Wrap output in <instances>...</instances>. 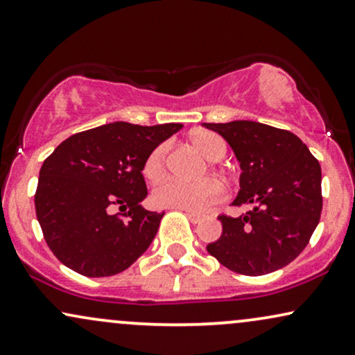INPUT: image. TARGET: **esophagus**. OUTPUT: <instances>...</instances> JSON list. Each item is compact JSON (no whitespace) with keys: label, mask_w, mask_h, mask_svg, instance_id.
Returning a JSON list of instances; mask_svg holds the SVG:
<instances>
[{"label":"esophagus","mask_w":355,"mask_h":355,"mask_svg":"<svg viewBox=\"0 0 355 355\" xmlns=\"http://www.w3.org/2000/svg\"><path fill=\"white\" fill-rule=\"evenodd\" d=\"M186 216L189 217V220L192 222V224H199L200 220H202V216L200 214H196V212H191V211H184Z\"/></svg>","instance_id":"1"}]
</instances>
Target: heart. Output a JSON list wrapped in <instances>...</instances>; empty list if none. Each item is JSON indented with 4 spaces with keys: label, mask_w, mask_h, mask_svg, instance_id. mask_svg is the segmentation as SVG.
Returning <instances> with one entry per match:
<instances>
[{
    "label": "heart",
    "mask_w": 355,
    "mask_h": 355,
    "mask_svg": "<svg viewBox=\"0 0 355 355\" xmlns=\"http://www.w3.org/2000/svg\"><path fill=\"white\" fill-rule=\"evenodd\" d=\"M192 144L212 163H217L225 156V143L220 137L211 131H200L191 138ZM166 153L168 146L159 144L148 155L144 161V176L150 181H157L164 174ZM153 199L157 205L173 209H182L191 212H204L211 205L222 199V187L214 179H200L196 182L181 181L176 178H168L161 181L153 191Z\"/></svg>",
    "instance_id": "b5f03b06"
}]
</instances>
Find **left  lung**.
I'll return each mask as SVG.
<instances>
[{"label":"left lung","mask_w":355,"mask_h":355,"mask_svg":"<svg viewBox=\"0 0 355 355\" xmlns=\"http://www.w3.org/2000/svg\"><path fill=\"white\" fill-rule=\"evenodd\" d=\"M202 125L230 144L240 163V189L232 205H252L239 217H218L222 235L207 252L225 268L248 277L291 263L321 217L318 159L291 131L250 120Z\"/></svg>","instance_id":"8db88e82"}]
</instances>
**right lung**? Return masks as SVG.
Returning <instances> with one entry per match:
<instances>
[{
	"label": "right lung",
	"instance_id": "obj_1",
	"mask_svg": "<svg viewBox=\"0 0 355 355\" xmlns=\"http://www.w3.org/2000/svg\"><path fill=\"white\" fill-rule=\"evenodd\" d=\"M181 128L113 121L72 135L52 151L39 171L34 204L57 260L100 278L121 273L148 250L164 212L141 207L148 196L141 171L148 155Z\"/></svg>",
	"mask_w": 355,
	"mask_h": 355
}]
</instances>
